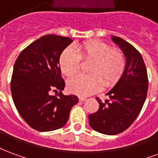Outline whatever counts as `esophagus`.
I'll return each instance as SVG.
<instances>
[{"label": "esophagus", "instance_id": "obj_1", "mask_svg": "<svg viewBox=\"0 0 158 158\" xmlns=\"http://www.w3.org/2000/svg\"><path fill=\"white\" fill-rule=\"evenodd\" d=\"M79 100L80 101V102H85V101H86V98L85 97H82V96H80V97H79Z\"/></svg>", "mask_w": 158, "mask_h": 158}]
</instances>
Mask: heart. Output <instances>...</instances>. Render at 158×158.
Instances as JSON below:
<instances>
[{"mask_svg": "<svg viewBox=\"0 0 158 158\" xmlns=\"http://www.w3.org/2000/svg\"><path fill=\"white\" fill-rule=\"evenodd\" d=\"M82 61H91L88 68L89 74H80L69 79V91L80 96H89L99 91L102 85L113 87L124 73L126 60L122 52L112 49L100 40H89L78 44L74 50L65 49L59 57V66L68 77L78 73Z\"/></svg>", "mask_w": 158, "mask_h": 158, "instance_id": "b5f03b06", "label": "heart"}]
</instances>
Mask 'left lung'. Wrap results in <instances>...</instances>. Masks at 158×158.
Wrapping results in <instances>:
<instances>
[{
    "label": "left lung",
    "instance_id": "1",
    "mask_svg": "<svg viewBox=\"0 0 158 158\" xmlns=\"http://www.w3.org/2000/svg\"><path fill=\"white\" fill-rule=\"evenodd\" d=\"M113 40L126 57L123 74L113 88L106 94L108 100L99 102V109L89 115V125L94 130L107 135L124 131L132 124L146 101L148 78L145 62L137 50L129 42L117 36Z\"/></svg>",
    "mask_w": 158,
    "mask_h": 158
}]
</instances>
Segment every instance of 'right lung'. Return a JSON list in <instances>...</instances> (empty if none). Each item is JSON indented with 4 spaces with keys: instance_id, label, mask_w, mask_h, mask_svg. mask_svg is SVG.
Returning <instances> with one entry per match:
<instances>
[{
    "instance_id": "add662e5",
    "label": "right lung",
    "mask_w": 158,
    "mask_h": 158,
    "mask_svg": "<svg viewBox=\"0 0 158 158\" xmlns=\"http://www.w3.org/2000/svg\"><path fill=\"white\" fill-rule=\"evenodd\" d=\"M73 40L69 37L48 35L40 37L23 51L13 67L11 91L15 106L31 128L41 132L65 125L72 107L79 99L65 96L59 57ZM54 90L59 93L50 95Z\"/></svg>"
}]
</instances>
